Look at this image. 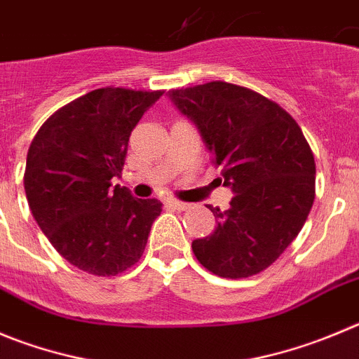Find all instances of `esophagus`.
Masks as SVG:
<instances>
[{
	"instance_id": "esophagus-1",
	"label": "esophagus",
	"mask_w": 359,
	"mask_h": 359,
	"mask_svg": "<svg viewBox=\"0 0 359 359\" xmlns=\"http://www.w3.org/2000/svg\"><path fill=\"white\" fill-rule=\"evenodd\" d=\"M166 203H168L170 207H173V209H177V210H186V209H189V207H191V203L180 202V200H168Z\"/></svg>"
}]
</instances>
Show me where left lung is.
Returning a JSON list of instances; mask_svg holds the SVG:
<instances>
[{"label":"left lung","mask_w":359,"mask_h":359,"mask_svg":"<svg viewBox=\"0 0 359 359\" xmlns=\"http://www.w3.org/2000/svg\"><path fill=\"white\" fill-rule=\"evenodd\" d=\"M198 127L230 209H212L217 225L193 241L196 260L221 278L267 269L303 229L316 198V159L296 120L280 104L246 86L210 81L170 90Z\"/></svg>","instance_id":"left-lung-1"}]
</instances>
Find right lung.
<instances>
[{
	"mask_svg": "<svg viewBox=\"0 0 359 359\" xmlns=\"http://www.w3.org/2000/svg\"><path fill=\"white\" fill-rule=\"evenodd\" d=\"M164 90L106 86L53 113L28 149L29 210L60 255L93 276H116L142 259L163 203L111 187L129 136Z\"/></svg>",
	"mask_w": 359,
	"mask_h": 359,
	"instance_id": "1",
	"label": "right lung"
}]
</instances>
